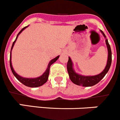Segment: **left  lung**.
Masks as SVG:
<instances>
[{
  "label": "left lung",
  "instance_id": "obj_1",
  "mask_svg": "<svg viewBox=\"0 0 120 120\" xmlns=\"http://www.w3.org/2000/svg\"><path fill=\"white\" fill-rule=\"evenodd\" d=\"M105 38H106L105 34L102 31H101ZM106 44L107 45L108 50V57L107 64L106 66L105 69L102 71L100 74L95 76H82L75 73L72 68V62L71 58L69 57L68 63H67V69L68 73L69 75V78L72 82L78 86H81L82 87H91L98 84L106 74L109 69L112 62V52H111V47L109 44L108 39H106Z\"/></svg>",
  "mask_w": 120,
  "mask_h": 120
}]
</instances>
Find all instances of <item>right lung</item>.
Instances as JSON below:
<instances>
[{"label":"right lung","mask_w":120,"mask_h":120,"mask_svg":"<svg viewBox=\"0 0 120 120\" xmlns=\"http://www.w3.org/2000/svg\"><path fill=\"white\" fill-rule=\"evenodd\" d=\"M27 26L26 27H24V28H22L21 29L20 32L18 33L17 34V37H16L15 40L14 42H13L12 45V47H11V54H10V60H9V61H10V67H11V69L12 72V73L14 74L15 76L16 77V78L18 79L19 81L21 82L22 84H23L24 85H25L26 86H27V87H39V86H42L43 84H45L46 82L48 80V76H49V68H50L51 65L54 63L55 61H57L58 59L59 58V56H57V57H56L55 59H52L50 61V62L49 63V64H48V68H47V70L44 72V73L43 74L42 76H39L38 78H22L21 76H19L18 74L15 73V72L14 71V70L13 69V68H12V63H11V50L12 49L13 47H14V45L15 42L16 40H17V38H18V36L20 33L22 32V31L23 30L26 29Z\"/></svg>","instance_id":"add662e5"}]
</instances>
